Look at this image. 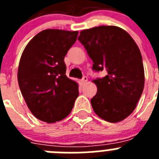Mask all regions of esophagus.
<instances>
[{
    "mask_svg": "<svg viewBox=\"0 0 159 159\" xmlns=\"http://www.w3.org/2000/svg\"><path fill=\"white\" fill-rule=\"evenodd\" d=\"M88 77H86V76H84V78L82 79V80H81V82H82V84H85L87 83V81H88Z\"/></svg>",
    "mask_w": 159,
    "mask_h": 159,
    "instance_id": "obj_1",
    "label": "esophagus"
}]
</instances>
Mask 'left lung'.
<instances>
[{
  "label": "left lung",
  "instance_id": "8db88e82",
  "mask_svg": "<svg viewBox=\"0 0 159 159\" xmlns=\"http://www.w3.org/2000/svg\"><path fill=\"white\" fill-rule=\"evenodd\" d=\"M78 40L93 61L92 69L107 71L92 81L97 86L91 99L94 111L110 123L122 121L134 111L144 88L139 48L128 32L111 25L81 31Z\"/></svg>",
  "mask_w": 159,
  "mask_h": 159
}]
</instances>
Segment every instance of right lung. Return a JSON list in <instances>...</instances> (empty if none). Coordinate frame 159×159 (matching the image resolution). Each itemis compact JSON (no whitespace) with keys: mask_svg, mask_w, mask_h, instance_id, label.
Returning <instances> with one entry per match:
<instances>
[{"mask_svg":"<svg viewBox=\"0 0 159 159\" xmlns=\"http://www.w3.org/2000/svg\"><path fill=\"white\" fill-rule=\"evenodd\" d=\"M78 31L46 29L29 42L18 67L20 89L36 119L48 123L67 117L79 95L78 84L66 75L64 57Z\"/></svg>","mask_w":159,"mask_h":159,"instance_id":"add662e5","label":"right lung"}]
</instances>
